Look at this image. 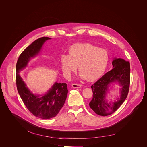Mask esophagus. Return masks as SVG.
Returning <instances> with one entry per match:
<instances>
[{
    "label": "esophagus",
    "instance_id": "1",
    "mask_svg": "<svg viewBox=\"0 0 147 147\" xmlns=\"http://www.w3.org/2000/svg\"><path fill=\"white\" fill-rule=\"evenodd\" d=\"M72 86L74 88H80L82 87V85L79 84H72Z\"/></svg>",
    "mask_w": 147,
    "mask_h": 147
}]
</instances>
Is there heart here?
Segmentation results:
<instances>
[{
    "instance_id": "b5f03b06",
    "label": "heart",
    "mask_w": 147,
    "mask_h": 147,
    "mask_svg": "<svg viewBox=\"0 0 147 147\" xmlns=\"http://www.w3.org/2000/svg\"><path fill=\"white\" fill-rule=\"evenodd\" d=\"M68 55L63 54L60 58L63 74L70 78L78 65L80 76L88 82L100 77L105 72L109 59L107 51L88 43H76L68 50Z\"/></svg>"
}]
</instances>
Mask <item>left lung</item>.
Returning <instances> with one entry per match:
<instances>
[{
    "mask_svg": "<svg viewBox=\"0 0 147 147\" xmlns=\"http://www.w3.org/2000/svg\"><path fill=\"white\" fill-rule=\"evenodd\" d=\"M113 69L106 73L91 86L93 98L89 102L90 107L98 115L107 116L114 113L122 105L127 97L130 84V64L129 62L121 58L113 60ZM118 81L122 86L121 97L117 102L107 103L105 96L108 84Z\"/></svg>",
    "mask_w": 147,
    "mask_h": 147,
    "instance_id": "8db88e82",
    "label": "left lung"
}]
</instances>
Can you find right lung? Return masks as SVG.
<instances>
[{"label": "right lung", "mask_w": 147, "mask_h": 147, "mask_svg": "<svg viewBox=\"0 0 147 147\" xmlns=\"http://www.w3.org/2000/svg\"><path fill=\"white\" fill-rule=\"evenodd\" d=\"M50 38L43 37L34 41L21 53L16 63V86L22 101L33 115L45 119L55 117L63 107L68 93L67 84L56 83L46 94L36 96L26 86L19 71L39 53L43 43Z\"/></svg>", "instance_id": "obj_1"}]
</instances>
